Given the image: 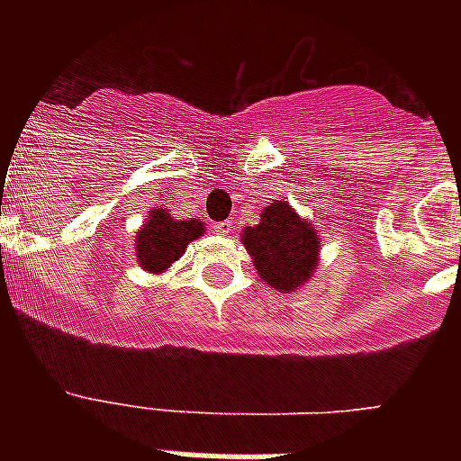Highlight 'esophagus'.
<instances>
[{"label":"esophagus","instance_id":"34e87169","mask_svg":"<svg viewBox=\"0 0 461 461\" xmlns=\"http://www.w3.org/2000/svg\"><path fill=\"white\" fill-rule=\"evenodd\" d=\"M212 230H215V234H220V237H227V234H231V220H224V222H215V224H212Z\"/></svg>","mask_w":461,"mask_h":461}]
</instances>
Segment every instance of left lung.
<instances>
[{
    "mask_svg": "<svg viewBox=\"0 0 461 461\" xmlns=\"http://www.w3.org/2000/svg\"><path fill=\"white\" fill-rule=\"evenodd\" d=\"M244 246L258 275L277 292H296L313 277L321 239L311 222H303L292 205H267L256 227L244 230Z\"/></svg>",
    "mask_w": 461,
    "mask_h": 461,
    "instance_id": "obj_1",
    "label": "left lung"
}]
</instances>
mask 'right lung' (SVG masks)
<instances>
[{
  "instance_id": "add662e5",
  "label": "right lung",
  "mask_w": 461,
  "mask_h": 461,
  "mask_svg": "<svg viewBox=\"0 0 461 461\" xmlns=\"http://www.w3.org/2000/svg\"><path fill=\"white\" fill-rule=\"evenodd\" d=\"M203 222L194 217L174 220L165 210H150L148 222L136 234V258L148 273H165L194 239L203 237Z\"/></svg>"
}]
</instances>
